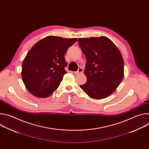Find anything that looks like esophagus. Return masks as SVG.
Segmentation results:
<instances>
[{
	"label": "esophagus",
	"instance_id": "1",
	"mask_svg": "<svg viewBox=\"0 0 149 149\" xmlns=\"http://www.w3.org/2000/svg\"><path fill=\"white\" fill-rule=\"evenodd\" d=\"M84 71L83 69L82 68H78V71H74V72H72L74 74H81V73H82Z\"/></svg>",
	"mask_w": 149,
	"mask_h": 149
}]
</instances>
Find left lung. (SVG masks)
Wrapping results in <instances>:
<instances>
[{"mask_svg": "<svg viewBox=\"0 0 149 149\" xmlns=\"http://www.w3.org/2000/svg\"><path fill=\"white\" fill-rule=\"evenodd\" d=\"M78 41L87 59L84 74L87 81L80 88L91 98L107 97L124 77V61L120 51L105 36L79 38Z\"/></svg>", "mask_w": 149, "mask_h": 149, "instance_id": "obj_1", "label": "left lung"}]
</instances>
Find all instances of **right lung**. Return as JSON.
Wrapping results in <instances>:
<instances>
[{
	"label": "right lung",
	"instance_id": "1",
	"mask_svg": "<svg viewBox=\"0 0 149 149\" xmlns=\"http://www.w3.org/2000/svg\"><path fill=\"white\" fill-rule=\"evenodd\" d=\"M77 40V38L48 36L29 50L22 63V78L32 95L48 97L58 88L67 73L65 54Z\"/></svg>",
	"mask_w": 149,
	"mask_h": 149
}]
</instances>
